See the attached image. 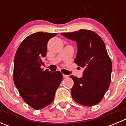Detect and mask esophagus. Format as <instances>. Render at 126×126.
<instances>
[{"instance_id":"esophagus-1","label":"esophagus","mask_w":126,"mask_h":126,"mask_svg":"<svg viewBox=\"0 0 126 126\" xmlns=\"http://www.w3.org/2000/svg\"><path fill=\"white\" fill-rule=\"evenodd\" d=\"M63 78H68V76L65 75V74H63Z\"/></svg>"}]
</instances>
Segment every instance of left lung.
<instances>
[{"label": "left lung", "mask_w": 126, "mask_h": 126, "mask_svg": "<svg viewBox=\"0 0 126 126\" xmlns=\"http://www.w3.org/2000/svg\"><path fill=\"white\" fill-rule=\"evenodd\" d=\"M62 36L75 41L78 53L74 62L84 68L82 78L74 76L71 89L73 100L84 106H93L102 100L110 84L112 65L103 40L93 31L62 33Z\"/></svg>", "instance_id": "obj_1"}]
</instances>
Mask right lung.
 <instances>
[{"label": "right lung", "instance_id": "right-lung-1", "mask_svg": "<svg viewBox=\"0 0 126 126\" xmlns=\"http://www.w3.org/2000/svg\"><path fill=\"white\" fill-rule=\"evenodd\" d=\"M57 33L37 32L26 38L16 53L13 79L24 102L35 110L52 103L63 76L60 71H43L47 43Z\"/></svg>", "mask_w": 126, "mask_h": 126}]
</instances>
